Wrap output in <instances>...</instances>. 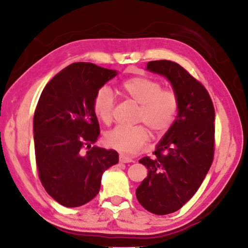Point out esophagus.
<instances>
[{"mask_svg": "<svg viewBox=\"0 0 248 248\" xmlns=\"http://www.w3.org/2000/svg\"><path fill=\"white\" fill-rule=\"evenodd\" d=\"M119 162L120 163H131V162H133V159L131 157L127 156V155H124V154L121 153L119 155Z\"/></svg>", "mask_w": 248, "mask_h": 248, "instance_id": "1", "label": "esophagus"}]
</instances>
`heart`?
<instances>
[{
	"instance_id": "heart-1",
	"label": "heart",
	"mask_w": 248,
	"mask_h": 248,
	"mask_svg": "<svg viewBox=\"0 0 248 248\" xmlns=\"http://www.w3.org/2000/svg\"><path fill=\"white\" fill-rule=\"evenodd\" d=\"M124 96L140 105L138 121L144 123L155 136H163L170 129L179 107L178 96L171 90H164L153 78L133 77L120 84ZM115 99L108 87H100L92 102L94 115L105 124L112 120ZM150 133L144 124L136 127H116L105 134L108 146L121 152L134 154L149 140Z\"/></svg>"
}]
</instances>
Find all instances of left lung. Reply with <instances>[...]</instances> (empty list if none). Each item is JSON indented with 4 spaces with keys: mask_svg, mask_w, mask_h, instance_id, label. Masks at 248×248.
<instances>
[{
    "mask_svg": "<svg viewBox=\"0 0 248 248\" xmlns=\"http://www.w3.org/2000/svg\"><path fill=\"white\" fill-rule=\"evenodd\" d=\"M146 70L165 77L178 96L176 120L141 164L148 177L137 188L142 207L157 216L177 211L191 199L215 155V107L208 91L176 62L150 61Z\"/></svg>",
    "mask_w": 248,
    "mask_h": 248,
    "instance_id": "obj_1",
    "label": "left lung"
}]
</instances>
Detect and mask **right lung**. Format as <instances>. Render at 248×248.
<instances>
[{"instance_id": "right-lung-1", "label": "right lung", "mask_w": 248, "mask_h": 248, "mask_svg": "<svg viewBox=\"0 0 248 248\" xmlns=\"http://www.w3.org/2000/svg\"><path fill=\"white\" fill-rule=\"evenodd\" d=\"M116 75V70L77 62L54 75L40 95L33 115L36 164L46 191L64 207L94 199L103 173L119 161L115 150L92 146L100 133L92 102Z\"/></svg>"}]
</instances>
